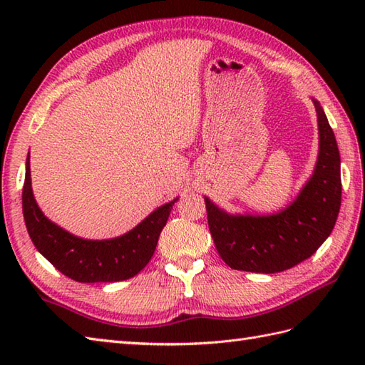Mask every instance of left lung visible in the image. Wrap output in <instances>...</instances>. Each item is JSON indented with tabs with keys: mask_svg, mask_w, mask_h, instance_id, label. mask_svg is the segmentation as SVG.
<instances>
[{
	"mask_svg": "<svg viewBox=\"0 0 365 365\" xmlns=\"http://www.w3.org/2000/svg\"><path fill=\"white\" fill-rule=\"evenodd\" d=\"M320 152L311 180L285 210L269 216H232L205 197L208 229L221 259L230 268L279 273L311 257L336 226L342 199L340 155L319 102Z\"/></svg>",
	"mask_w": 365,
	"mask_h": 365,
	"instance_id": "obj_1",
	"label": "left lung"
}]
</instances>
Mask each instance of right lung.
<instances>
[{"mask_svg":"<svg viewBox=\"0 0 365 365\" xmlns=\"http://www.w3.org/2000/svg\"><path fill=\"white\" fill-rule=\"evenodd\" d=\"M174 202L177 199L157 208L133 230L119 238L103 242L83 240L45 218L31 190L29 155L26 158L21 204L28 234L37 251L76 282H118L136 276L152 259Z\"/></svg>","mask_w":365,"mask_h":365,"instance_id":"add662e5","label":"right lung"}]
</instances>
